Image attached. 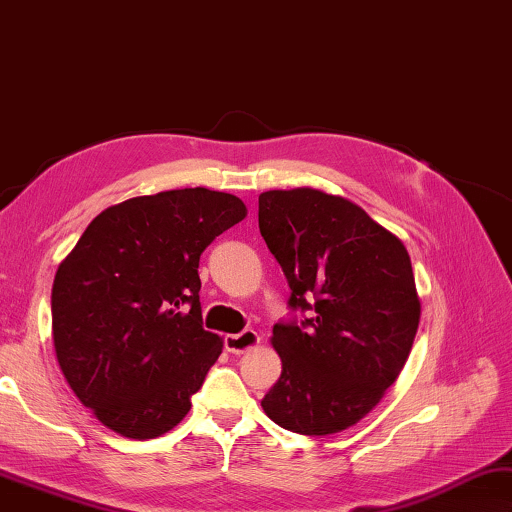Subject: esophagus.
<instances>
[{"instance_id":"obj_1","label":"esophagus","mask_w":512,"mask_h":512,"mask_svg":"<svg viewBox=\"0 0 512 512\" xmlns=\"http://www.w3.org/2000/svg\"><path fill=\"white\" fill-rule=\"evenodd\" d=\"M258 343H260V336L254 330H243L238 334L225 336V350L231 354H243L247 350H254Z\"/></svg>"}]
</instances>
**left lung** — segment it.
Wrapping results in <instances>:
<instances>
[{
	"label": "left lung",
	"instance_id": "1",
	"mask_svg": "<svg viewBox=\"0 0 512 512\" xmlns=\"http://www.w3.org/2000/svg\"><path fill=\"white\" fill-rule=\"evenodd\" d=\"M258 227L303 321L274 325L281 379L260 401L285 430L323 437L359 423L397 381L421 303L401 240L347 198L298 187L258 196Z\"/></svg>",
	"mask_w": 512,
	"mask_h": 512
}]
</instances>
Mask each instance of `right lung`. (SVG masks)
Instances as JSON below:
<instances>
[{
	"label": "right lung",
	"instance_id": "obj_1",
	"mask_svg": "<svg viewBox=\"0 0 512 512\" xmlns=\"http://www.w3.org/2000/svg\"><path fill=\"white\" fill-rule=\"evenodd\" d=\"M247 216L205 187L104 209L57 267L53 345L75 397L106 428L153 439L191 408L223 339L202 327L200 254Z\"/></svg>",
	"mask_w": 512,
	"mask_h": 512
}]
</instances>
